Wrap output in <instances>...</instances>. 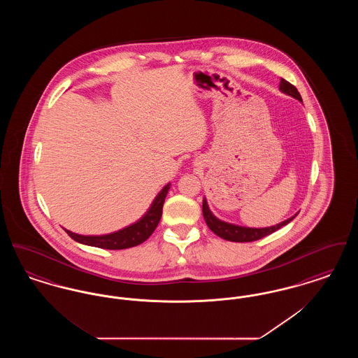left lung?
Masks as SVG:
<instances>
[{"label": "left lung", "instance_id": "left-lung-1", "mask_svg": "<svg viewBox=\"0 0 358 358\" xmlns=\"http://www.w3.org/2000/svg\"><path fill=\"white\" fill-rule=\"evenodd\" d=\"M279 90L285 94H287L289 96L298 99L299 102H302L301 94L298 92V90L294 85L289 83L285 79H280V85ZM203 215H204L205 222L209 227V229L216 234L217 236L224 238V240H229V241H238V243H248V241H255L259 238H264L267 235H271L275 231H278L279 228L285 227L286 224H289L291 220H294V217L296 216H291L287 220L279 222L273 227H267V228H247V227H240L235 224H229V222H222L219 220L209 209L206 200H203Z\"/></svg>", "mask_w": 358, "mask_h": 358}]
</instances>
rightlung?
<instances>
[{"label":"right lung","instance_id":"1","mask_svg":"<svg viewBox=\"0 0 358 358\" xmlns=\"http://www.w3.org/2000/svg\"><path fill=\"white\" fill-rule=\"evenodd\" d=\"M169 189H171V184L162 187V190L154 199L153 204L149 208V210L143 215V217H141L138 222L120 231L108 234V235H101V236L78 235L69 229H66V232L69 234V238H73L78 243L91 245V247H98L103 250H124V248L136 247L150 238L154 229L157 228L162 216V206Z\"/></svg>","mask_w":358,"mask_h":358}]
</instances>
